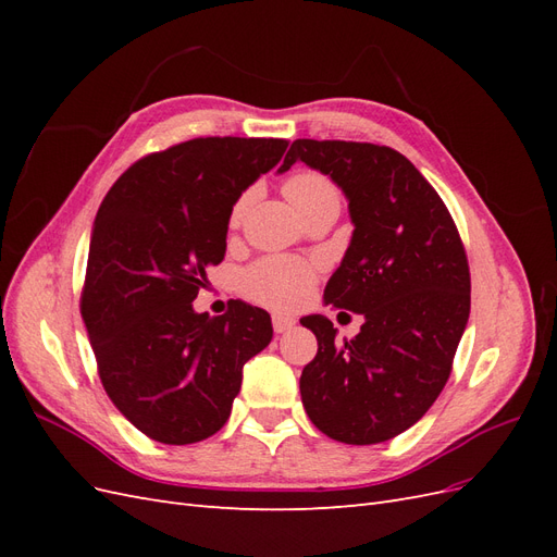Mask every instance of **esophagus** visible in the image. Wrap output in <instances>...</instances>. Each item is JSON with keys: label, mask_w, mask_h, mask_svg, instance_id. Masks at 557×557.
Segmentation results:
<instances>
[{"label": "esophagus", "mask_w": 557, "mask_h": 557, "mask_svg": "<svg viewBox=\"0 0 557 557\" xmlns=\"http://www.w3.org/2000/svg\"><path fill=\"white\" fill-rule=\"evenodd\" d=\"M272 325H274V332H276V334H283V332H288V330L295 325V318L283 315V313H274Z\"/></svg>", "instance_id": "esophagus-1"}]
</instances>
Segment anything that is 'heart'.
I'll return each instance as SVG.
<instances>
[{
	"instance_id": "b5f03b06",
	"label": "heart",
	"mask_w": 557,
	"mask_h": 557,
	"mask_svg": "<svg viewBox=\"0 0 557 557\" xmlns=\"http://www.w3.org/2000/svg\"><path fill=\"white\" fill-rule=\"evenodd\" d=\"M283 193L290 199V205L301 211L305 207L323 197H336L334 185L318 172H297L283 183ZM246 209V197L237 201L232 218L237 221ZM315 281L313 267L295 260V258H264L250 264L242 274V293L258 301V305L272 309H295L311 293Z\"/></svg>"
}]
</instances>
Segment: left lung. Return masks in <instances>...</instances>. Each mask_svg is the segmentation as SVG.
Here are the masks:
<instances>
[{
  "mask_svg": "<svg viewBox=\"0 0 557 557\" xmlns=\"http://www.w3.org/2000/svg\"><path fill=\"white\" fill-rule=\"evenodd\" d=\"M295 162L348 199L352 237L323 301L364 315L350 342H336L325 315L299 320L318 339L301 404L330 440L381 444L418 423L450 376L471 301L465 248L442 197L397 150L297 139L278 174Z\"/></svg>",
  "mask_w": 557,
  "mask_h": 557,
  "instance_id": "8db88e82",
  "label": "left lung"
}]
</instances>
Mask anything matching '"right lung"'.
I'll use <instances>...</instances> for the list:
<instances>
[{"label":"right lung","instance_id":"obj_1","mask_svg":"<svg viewBox=\"0 0 557 557\" xmlns=\"http://www.w3.org/2000/svg\"><path fill=\"white\" fill-rule=\"evenodd\" d=\"M285 139L207 137L153 153L113 183L97 211L83 323L113 407L160 444L221 430L244 362L272 342L264 309L232 299L197 313L207 267L221 264L232 207L283 158Z\"/></svg>","mask_w":557,"mask_h":557}]
</instances>
